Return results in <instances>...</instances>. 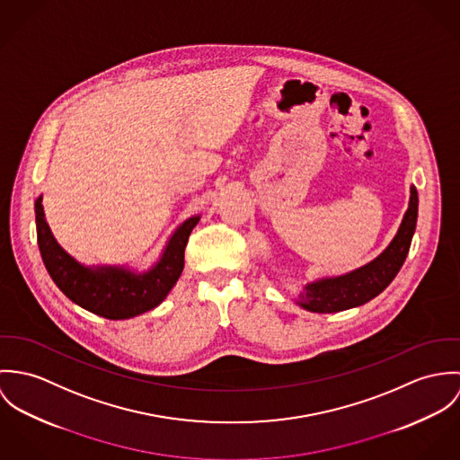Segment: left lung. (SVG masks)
<instances>
[{
  "label": "left lung",
  "mask_w": 460,
  "mask_h": 460,
  "mask_svg": "<svg viewBox=\"0 0 460 460\" xmlns=\"http://www.w3.org/2000/svg\"><path fill=\"white\" fill-rule=\"evenodd\" d=\"M416 218L418 192L414 187H411L408 211L386 251L351 273L321 279L308 284L305 291L300 295V305L310 312L330 314L363 305L383 293L395 279L408 257L411 240L416 229Z\"/></svg>",
  "instance_id": "obj_1"
}]
</instances>
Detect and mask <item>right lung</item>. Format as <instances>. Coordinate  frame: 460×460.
Masks as SVG:
<instances>
[{
	"label": "right lung",
	"mask_w": 460,
	"mask_h": 460,
	"mask_svg": "<svg viewBox=\"0 0 460 460\" xmlns=\"http://www.w3.org/2000/svg\"><path fill=\"white\" fill-rule=\"evenodd\" d=\"M35 215L39 249L54 284L74 304L107 319H128L164 302L183 271L185 247L199 222V215L185 220L171 236L154 268L134 273L118 266H83L54 240L44 217L42 198L35 201Z\"/></svg>",
	"instance_id": "obj_1"
}]
</instances>
